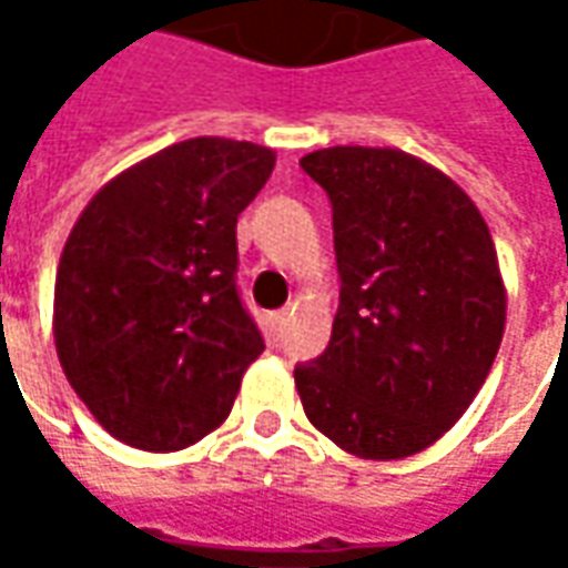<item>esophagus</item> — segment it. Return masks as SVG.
Returning a JSON list of instances; mask_svg holds the SVG:
<instances>
[{"instance_id": "1", "label": "esophagus", "mask_w": 568, "mask_h": 568, "mask_svg": "<svg viewBox=\"0 0 568 568\" xmlns=\"http://www.w3.org/2000/svg\"><path fill=\"white\" fill-rule=\"evenodd\" d=\"M284 325H287V313H284V310H281V313H272V316H268V332H272L274 338H277V335L284 332Z\"/></svg>"}]
</instances>
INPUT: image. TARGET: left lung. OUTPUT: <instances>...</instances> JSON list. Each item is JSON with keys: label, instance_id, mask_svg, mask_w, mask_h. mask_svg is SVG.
I'll list each match as a JSON object with an SVG mask.
<instances>
[{"label": "left lung", "instance_id": "obj_1", "mask_svg": "<svg viewBox=\"0 0 568 568\" xmlns=\"http://www.w3.org/2000/svg\"><path fill=\"white\" fill-rule=\"evenodd\" d=\"M300 166L332 202V341L294 379L310 424L361 458L433 446L490 373L506 287L462 189L398 148H322Z\"/></svg>", "mask_w": 568, "mask_h": 568}]
</instances>
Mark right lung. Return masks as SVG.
Listing matches in <instances>:
<instances>
[{"label":"right lung","instance_id":"add662e5","mask_svg":"<svg viewBox=\"0 0 568 568\" xmlns=\"http://www.w3.org/2000/svg\"><path fill=\"white\" fill-rule=\"evenodd\" d=\"M274 151L230 139L170 144L81 211L55 272V354L98 424L176 452L227 420L265 341L236 287V217Z\"/></svg>","mask_w":568,"mask_h":568}]
</instances>
